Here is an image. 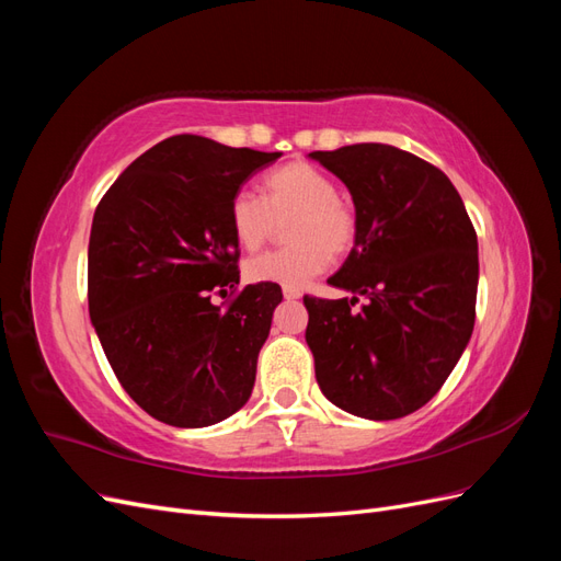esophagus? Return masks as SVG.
Here are the masks:
<instances>
[{
    "label": "esophagus",
    "mask_w": 561,
    "mask_h": 561,
    "mask_svg": "<svg viewBox=\"0 0 561 561\" xmlns=\"http://www.w3.org/2000/svg\"><path fill=\"white\" fill-rule=\"evenodd\" d=\"M283 297L285 299H299L301 293L297 290V287H283Z\"/></svg>",
    "instance_id": "34e87169"
}]
</instances>
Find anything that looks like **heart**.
I'll return each mask as SVG.
<instances>
[{"mask_svg":"<svg viewBox=\"0 0 561 561\" xmlns=\"http://www.w3.org/2000/svg\"><path fill=\"white\" fill-rule=\"evenodd\" d=\"M264 196L250 190L236 192L229 203L233 239L245 250L262 248L278 222L287 225L293 245L271 250L245 262L250 283L301 287L330 266V257H344L358 243V213L336 194V182L307 161L278 165L264 178Z\"/></svg>","mask_w":561,"mask_h":561,"instance_id":"obj_1","label":"heart"}]
</instances>
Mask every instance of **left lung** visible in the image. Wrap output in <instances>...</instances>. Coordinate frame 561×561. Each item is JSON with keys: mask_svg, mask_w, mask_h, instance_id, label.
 <instances>
[{"mask_svg": "<svg viewBox=\"0 0 561 561\" xmlns=\"http://www.w3.org/2000/svg\"><path fill=\"white\" fill-rule=\"evenodd\" d=\"M311 157L348 186L360 222L328 280L353 297H304L318 386L355 416H407L443 388L472 334L478 233L449 178L410 151L363 142Z\"/></svg>", "mask_w": 561, "mask_h": 561, "instance_id": "1", "label": "left lung"}]
</instances>
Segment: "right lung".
<instances>
[{
  "label": "right lung",
  "instance_id": "1",
  "mask_svg": "<svg viewBox=\"0 0 561 561\" xmlns=\"http://www.w3.org/2000/svg\"><path fill=\"white\" fill-rule=\"evenodd\" d=\"M280 151L173 135L100 198L89 311L118 383L168 426L203 428L248 402L280 304L274 283L239 290L229 203ZM210 296H227L215 308Z\"/></svg>",
  "mask_w": 561,
  "mask_h": 561
}]
</instances>
